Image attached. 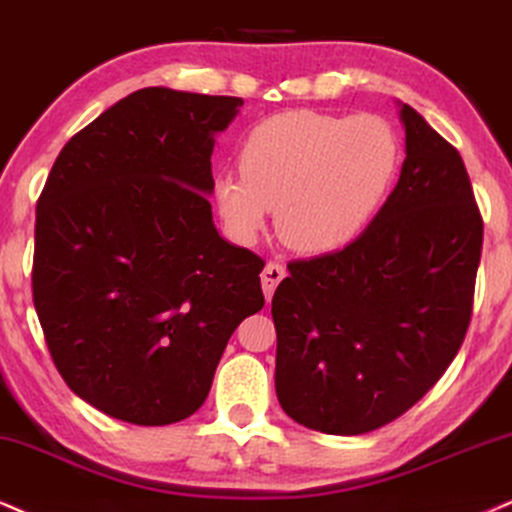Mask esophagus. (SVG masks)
<instances>
[{"label": "esophagus", "mask_w": 512, "mask_h": 512, "mask_svg": "<svg viewBox=\"0 0 512 512\" xmlns=\"http://www.w3.org/2000/svg\"><path fill=\"white\" fill-rule=\"evenodd\" d=\"M282 277H285V268H282V263L270 261L268 266L263 268V273H261V287H263V294H266V301L273 299L275 287L280 285Z\"/></svg>", "instance_id": "obj_1"}]
</instances>
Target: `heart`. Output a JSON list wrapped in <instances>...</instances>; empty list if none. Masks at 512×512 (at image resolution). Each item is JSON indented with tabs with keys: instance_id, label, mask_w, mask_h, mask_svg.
I'll return each mask as SVG.
<instances>
[{
	"instance_id": "obj_1",
	"label": "heart",
	"mask_w": 512,
	"mask_h": 512,
	"mask_svg": "<svg viewBox=\"0 0 512 512\" xmlns=\"http://www.w3.org/2000/svg\"><path fill=\"white\" fill-rule=\"evenodd\" d=\"M401 163L389 121L372 113H275L239 144V173L213 178L225 232L256 242L275 206V230L299 254H330L353 242L380 211Z\"/></svg>"
}]
</instances>
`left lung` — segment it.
<instances>
[{"label":"left lung","instance_id":"8db88e82","mask_svg":"<svg viewBox=\"0 0 512 512\" xmlns=\"http://www.w3.org/2000/svg\"><path fill=\"white\" fill-rule=\"evenodd\" d=\"M406 159L349 246L289 263L273 296L275 391L289 418L356 437L430 391L463 344L482 216L460 154L399 102Z\"/></svg>","mask_w":512,"mask_h":512}]
</instances>
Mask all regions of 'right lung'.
<instances>
[{
  "label": "right lung",
  "instance_id": "1",
  "mask_svg": "<svg viewBox=\"0 0 512 512\" xmlns=\"http://www.w3.org/2000/svg\"><path fill=\"white\" fill-rule=\"evenodd\" d=\"M239 97L128 94L61 149L37 201L33 299L82 401L132 425L197 413L263 261L213 225L211 154Z\"/></svg>",
  "mask_w": 512,
  "mask_h": 512
}]
</instances>
